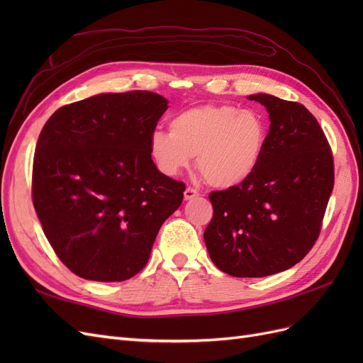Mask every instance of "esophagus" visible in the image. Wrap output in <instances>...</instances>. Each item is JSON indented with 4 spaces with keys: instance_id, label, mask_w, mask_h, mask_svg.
<instances>
[{
    "instance_id": "34e87169",
    "label": "esophagus",
    "mask_w": 363,
    "mask_h": 363,
    "mask_svg": "<svg viewBox=\"0 0 363 363\" xmlns=\"http://www.w3.org/2000/svg\"><path fill=\"white\" fill-rule=\"evenodd\" d=\"M200 194H199V191L196 189H194V188H186V191H184V200H192V199H195V196H199Z\"/></svg>"
}]
</instances>
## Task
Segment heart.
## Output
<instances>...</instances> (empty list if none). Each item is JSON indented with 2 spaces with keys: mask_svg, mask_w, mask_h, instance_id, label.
<instances>
[{
  "mask_svg": "<svg viewBox=\"0 0 363 363\" xmlns=\"http://www.w3.org/2000/svg\"><path fill=\"white\" fill-rule=\"evenodd\" d=\"M265 144L260 115L230 104H206L174 116L169 133L155 131L150 155L167 175L179 174L196 157V171L208 184L232 188L256 169Z\"/></svg>",
  "mask_w": 363,
  "mask_h": 363,
  "instance_id": "obj_1",
  "label": "heart"
}]
</instances>
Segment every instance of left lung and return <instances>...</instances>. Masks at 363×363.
I'll use <instances>...</instances> for the list:
<instances>
[{
  "instance_id": "1",
  "label": "left lung",
  "mask_w": 363,
  "mask_h": 363,
  "mask_svg": "<svg viewBox=\"0 0 363 363\" xmlns=\"http://www.w3.org/2000/svg\"><path fill=\"white\" fill-rule=\"evenodd\" d=\"M269 113L267 144L247 180L208 194L213 216L204 242L233 277L289 269L315 245L335 184L330 144L307 108L268 94L250 95Z\"/></svg>"
}]
</instances>
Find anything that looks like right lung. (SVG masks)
<instances>
[{"label":"right lung","mask_w":363,"mask_h":363,"mask_svg":"<svg viewBox=\"0 0 363 363\" xmlns=\"http://www.w3.org/2000/svg\"><path fill=\"white\" fill-rule=\"evenodd\" d=\"M167 108L155 92L100 94L57 108L43 125L33 159V206L75 276H136L162 224L182 204L184 183L162 174L150 155Z\"/></svg>","instance_id":"add662e5"}]
</instances>
